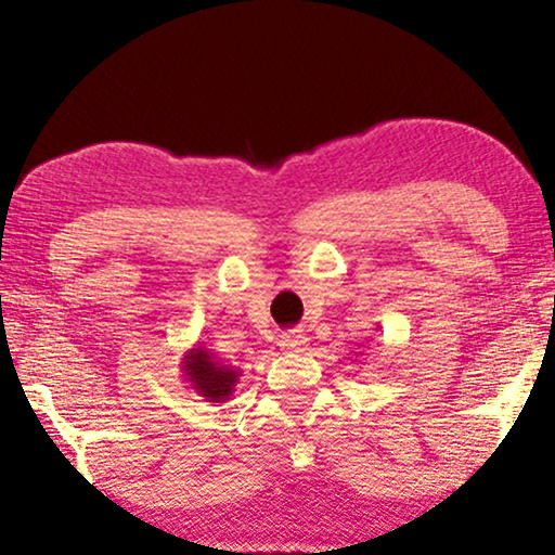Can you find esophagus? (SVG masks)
I'll use <instances>...</instances> for the list:
<instances>
[{"label":"esophagus","instance_id":"1","mask_svg":"<svg viewBox=\"0 0 555 555\" xmlns=\"http://www.w3.org/2000/svg\"><path fill=\"white\" fill-rule=\"evenodd\" d=\"M280 346H283V351L287 353H302L308 348V338L302 336L300 331H291L280 338Z\"/></svg>","mask_w":555,"mask_h":555}]
</instances>
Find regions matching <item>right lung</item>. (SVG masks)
Segmentation results:
<instances>
[{"instance_id":"1","label":"right lung","mask_w":555,"mask_h":555,"mask_svg":"<svg viewBox=\"0 0 555 555\" xmlns=\"http://www.w3.org/2000/svg\"><path fill=\"white\" fill-rule=\"evenodd\" d=\"M181 371H184L186 384L204 397L207 401H217V404H224L227 399L234 393V386H237V378L242 376L240 369L227 366L217 359L209 348L194 346L189 348L181 359Z\"/></svg>"}]
</instances>
